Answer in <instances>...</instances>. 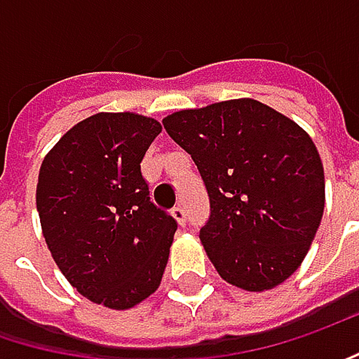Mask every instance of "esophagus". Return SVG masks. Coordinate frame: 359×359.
I'll return each instance as SVG.
<instances>
[{
  "instance_id": "1",
  "label": "esophagus",
  "mask_w": 359,
  "mask_h": 359,
  "mask_svg": "<svg viewBox=\"0 0 359 359\" xmlns=\"http://www.w3.org/2000/svg\"><path fill=\"white\" fill-rule=\"evenodd\" d=\"M171 217L177 220V224H186V218H188V215H186V210H184L182 206H175V208L171 210Z\"/></svg>"
}]
</instances>
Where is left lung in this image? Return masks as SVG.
Here are the masks:
<instances>
[{
  "mask_svg": "<svg viewBox=\"0 0 359 359\" xmlns=\"http://www.w3.org/2000/svg\"><path fill=\"white\" fill-rule=\"evenodd\" d=\"M206 184L200 241L218 276L247 292L286 282L304 262L325 210L320 155L304 128L239 97L163 118Z\"/></svg>",
  "mask_w": 359,
  "mask_h": 359,
  "instance_id": "obj_1",
  "label": "left lung"
}]
</instances>
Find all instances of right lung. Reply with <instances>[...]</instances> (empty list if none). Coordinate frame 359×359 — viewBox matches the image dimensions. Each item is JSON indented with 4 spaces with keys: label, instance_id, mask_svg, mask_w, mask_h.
Here are the masks:
<instances>
[{
    "label": "right lung",
    "instance_id": "add662e5",
    "mask_svg": "<svg viewBox=\"0 0 359 359\" xmlns=\"http://www.w3.org/2000/svg\"><path fill=\"white\" fill-rule=\"evenodd\" d=\"M161 124L97 112L44 155L36 186L42 237L67 282L88 300L126 311L163 278L177 222L159 210L141 161Z\"/></svg>",
    "mask_w": 359,
    "mask_h": 359
}]
</instances>
